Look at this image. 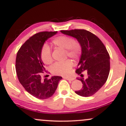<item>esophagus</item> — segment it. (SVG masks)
Listing matches in <instances>:
<instances>
[{
    "label": "esophagus",
    "instance_id": "1",
    "mask_svg": "<svg viewBox=\"0 0 126 126\" xmlns=\"http://www.w3.org/2000/svg\"><path fill=\"white\" fill-rule=\"evenodd\" d=\"M63 78L65 79H66V80H73L75 79L74 78L69 77V76H64V77H63Z\"/></svg>",
    "mask_w": 126,
    "mask_h": 126
}]
</instances>
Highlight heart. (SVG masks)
Returning a JSON list of instances; mask_svg holds the SVG:
<instances>
[{
	"label": "heart",
	"mask_w": 126,
	"mask_h": 126,
	"mask_svg": "<svg viewBox=\"0 0 126 126\" xmlns=\"http://www.w3.org/2000/svg\"><path fill=\"white\" fill-rule=\"evenodd\" d=\"M53 46L66 50V54L68 57L78 60L82 54V46L79 42L68 36H59L52 41ZM40 57L43 63L46 64H50L53 62L51 51L47 45H44L40 52ZM73 66L72 60L56 62L51 67V70L54 74L59 75H67L70 73Z\"/></svg>",
	"instance_id": "obj_1"
}]
</instances>
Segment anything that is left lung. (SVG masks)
Listing matches in <instances>:
<instances>
[{"label": "left lung", "instance_id": "left-lung-1", "mask_svg": "<svg viewBox=\"0 0 126 126\" xmlns=\"http://www.w3.org/2000/svg\"><path fill=\"white\" fill-rule=\"evenodd\" d=\"M61 32L77 39L82 46V54L76 73L82 78L79 80L83 86L75 91L80 96L88 97L95 94L104 85L110 70V55L100 39L95 34L85 30H62ZM83 71L87 73L83 78Z\"/></svg>", "mask_w": 126, "mask_h": 126}]
</instances>
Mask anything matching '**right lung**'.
<instances>
[{"label": "right lung", "instance_id": "obj_1", "mask_svg": "<svg viewBox=\"0 0 126 126\" xmlns=\"http://www.w3.org/2000/svg\"><path fill=\"white\" fill-rule=\"evenodd\" d=\"M54 32H40L34 34L24 43L16 58V71L21 84L29 94L40 99L48 98L54 94L61 76L41 78L46 71L40 57V52L45 41L57 34Z\"/></svg>", "mask_w": 126, "mask_h": 126}]
</instances>
